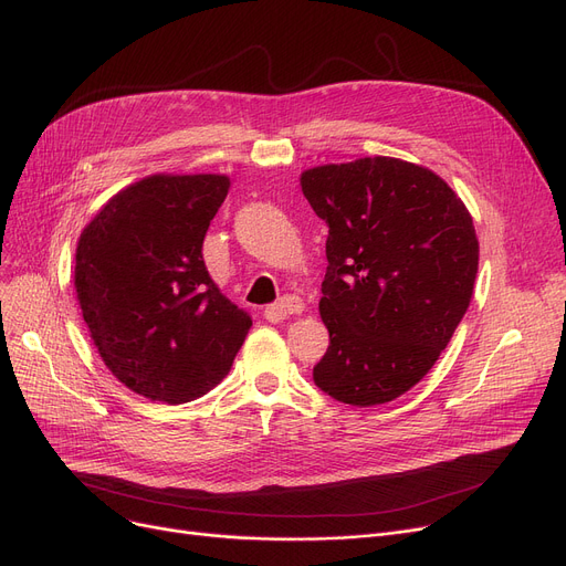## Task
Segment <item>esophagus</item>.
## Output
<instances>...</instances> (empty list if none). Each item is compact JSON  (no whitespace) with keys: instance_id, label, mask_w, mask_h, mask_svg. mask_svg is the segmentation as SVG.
<instances>
[{"instance_id":"34e87169","label":"esophagus","mask_w":566,"mask_h":566,"mask_svg":"<svg viewBox=\"0 0 566 566\" xmlns=\"http://www.w3.org/2000/svg\"><path fill=\"white\" fill-rule=\"evenodd\" d=\"M305 312V303L298 295H284L282 301H277L275 305L265 307V318L268 321H282L291 314H303Z\"/></svg>"}]
</instances>
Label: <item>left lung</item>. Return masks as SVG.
<instances>
[{
    "instance_id": "1",
    "label": "left lung",
    "mask_w": 566,
    "mask_h": 566,
    "mask_svg": "<svg viewBox=\"0 0 566 566\" xmlns=\"http://www.w3.org/2000/svg\"><path fill=\"white\" fill-rule=\"evenodd\" d=\"M301 188L328 224L331 346L314 382L342 403H388L429 374L470 305L472 218L436 171L388 156L305 169Z\"/></svg>"
}]
</instances>
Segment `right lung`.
I'll return each mask as SVG.
<instances>
[{
  "label": "right lung",
  "mask_w": 566,
  "mask_h": 566,
  "mask_svg": "<svg viewBox=\"0 0 566 566\" xmlns=\"http://www.w3.org/2000/svg\"><path fill=\"white\" fill-rule=\"evenodd\" d=\"M224 174H154L118 190L75 250V291L105 367L151 401H192L229 374L252 318L206 271Z\"/></svg>",
  "instance_id": "obj_1"
}]
</instances>
